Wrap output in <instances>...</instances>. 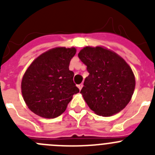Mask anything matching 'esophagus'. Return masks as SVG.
<instances>
[{"label": "esophagus", "mask_w": 155, "mask_h": 155, "mask_svg": "<svg viewBox=\"0 0 155 155\" xmlns=\"http://www.w3.org/2000/svg\"><path fill=\"white\" fill-rule=\"evenodd\" d=\"M82 87H83V84H78V87L80 91H81V90Z\"/></svg>", "instance_id": "34e87169"}]
</instances>
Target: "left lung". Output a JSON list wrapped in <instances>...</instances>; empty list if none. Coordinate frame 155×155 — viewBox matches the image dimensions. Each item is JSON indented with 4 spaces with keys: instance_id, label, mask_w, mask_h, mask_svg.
Returning <instances> with one entry per match:
<instances>
[{
    "instance_id": "1",
    "label": "left lung",
    "mask_w": 155,
    "mask_h": 155,
    "mask_svg": "<svg viewBox=\"0 0 155 155\" xmlns=\"http://www.w3.org/2000/svg\"><path fill=\"white\" fill-rule=\"evenodd\" d=\"M78 57L89 73L81 93L90 109L102 116L123 110L135 88L130 67L118 54L102 46H86L79 52Z\"/></svg>"
}]
</instances>
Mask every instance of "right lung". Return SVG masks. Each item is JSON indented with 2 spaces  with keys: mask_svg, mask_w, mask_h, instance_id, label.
<instances>
[{
  "mask_svg": "<svg viewBox=\"0 0 155 155\" xmlns=\"http://www.w3.org/2000/svg\"><path fill=\"white\" fill-rule=\"evenodd\" d=\"M76 49L57 47L37 57L25 71L21 93L28 109L46 119L61 116L74 94L79 92L69 70Z\"/></svg>",
  "mask_w": 155,
  "mask_h": 155,
  "instance_id": "obj_1",
  "label": "right lung"
}]
</instances>
